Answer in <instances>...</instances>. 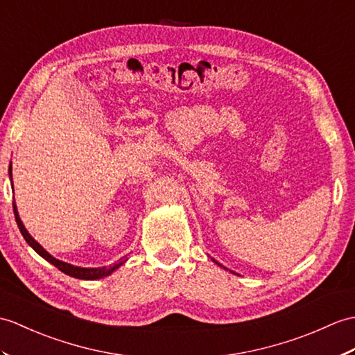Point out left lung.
Returning <instances> with one entry per match:
<instances>
[{
    "mask_svg": "<svg viewBox=\"0 0 355 355\" xmlns=\"http://www.w3.org/2000/svg\"><path fill=\"white\" fill-rule=\"evenodd\" d=\"M211 260H213V261H215V263H216V265H218V266H220V268H224V269H227V268H225V266H222V265H220V263H219V261H216V260H215V259H211ZM227 270H228V269H227Z\"/></svg>",
    "mask_w": 355,
    "mask_h": 355,
    "instance_id": "left-lung-1",
    "label": "left lung"
}]
</instances>
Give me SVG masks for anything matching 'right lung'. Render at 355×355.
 <instances>
[{"mask_svg": "<svg viewBox=\"0 0 355 355\" xmlns=\"http://www.w3.org/2000/svg\"><path fill=\"white\" fill-rule=\"evenodd\" d=\"M9 177H10V181H12V163H10V166H9ZM12 186H13V181H12ZM13 213H15L16 224H18L19 232L24 236V239H26V242L40 255V257L51 263V265H54L57 269H60L63 274H66V275L73 277V278H78V279H100V278L112 275L114 270L119 269L123 265V263L128 260V257L125 255V257L119 259L116 263H113L112 266H101V268L73 266V265H71V263H66V261H62L59 259H55L54 255H51L46 250H44V246L40 245L39 242H36L35 239L31 237V234L27 232V228L24 227V224H22V220L19 218V213H18V207H16V202L15 201H13Z\"/></svg>", "mask_w": 355, "mask_h": 355, "instance_id": "1", "label": "right lung"}]
</instances>
